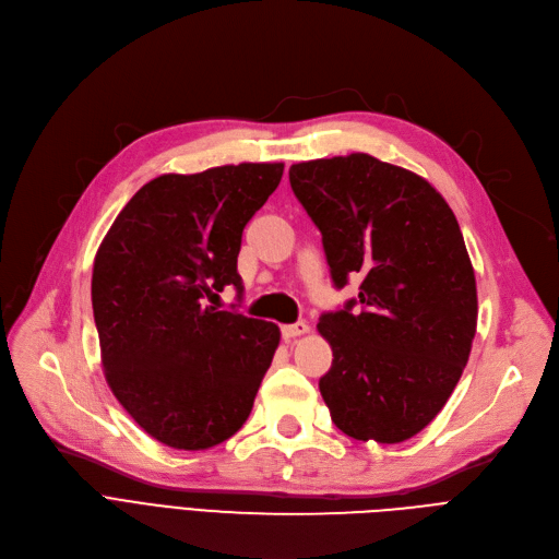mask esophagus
<instances>
[{"mask_svg":"<svg viewBox=\"0 0 559 559\" xmlns=\"http://www.w3.org/2000/svg\"><path fill=\"white\" fill-rule=\"evenodd\" d=\"M310 331V326L306 324V321H297V324H289V326H283L281 333L285 340H295L299 335H306Z\"/></svg>","mask_w":559,"mask_h":559,"instance_id":"1","label":"esophagus"}]
</instances>
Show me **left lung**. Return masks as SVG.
<instances>
[{"mask_svg":"<svg viewBox=\"0 0 559 559\" xmlns=\"http://www.w3.org/2000/svg\"><path fill=\"white\" fill-rule=\"evenodd\" d=\"M289 186L321 230L337 289L358 299L319 317L333 365L319 380L348 437L399 444L453 394L472 354L478 295L460 224L419 174L369 154L289 167Z\"/></svg>","mask_w":559,"mask_h":559,"instance_id":"8db88e82","label":"left lung"}]
</instances>
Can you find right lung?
Returning <instances> with one entry per match:
<instances>
[{
    "mask_svg": "<svg viewBox=\"0 0 559 559\" xmlns=\"http://www.w3.org/2000/svg\"><path fill=\"white\" fill-rule=\"evenodd\" d=\"M281 176L283 163L163 174L99 245L93 312L106 383L165 447H217L251 415L281 331L205 299L228 285L242 297V230Z\"/></svg>",
    "mask_w": 559,
    "mask_h": 559,
    "instance_id": "1",
    "label": "right lung"
}]
</instances>
